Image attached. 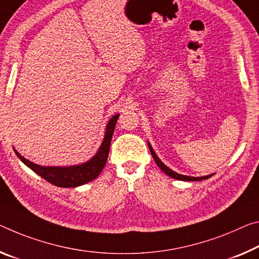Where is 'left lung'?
Returning <instances> with one entry per match:
<instances>
[{"label": "left lung", "mask_w": 259, "mask_h": 259, "mask_svg": "<svg viewBox=\"0 0 259 259\" xmlns=\"http://www.w3.org/2000/svg\"><path fill=\"white\" fill-rule=\"evenodd\" d=\"M149 149H150V152H151L152 157H153V159H154V161L157 162V165L160 167V169H161L162 171H165V173H166L168 176H170V178L176 179V180H182V181H202V180L211 178V175L203 176V178H192V176H186V175H181V174L175 173L174 170L169 169V168H168L167 166L163 165V163L161 162V160H160V159L157 157V154H155V152L153 151V149H152V146H151L150 144H149Z\"/></svg>", "instance_id": "left-lung-1"}]
</instances>
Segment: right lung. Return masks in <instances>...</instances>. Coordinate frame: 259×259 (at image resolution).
I'll return each instance as SVG.
<instances>
[{"label":"right lung","instance_id":"right-lung-1","mask_svg":"<svg viewBox=\"0 0 259 259\" xmlns=\"http://www.w3.org/2000/svg\"><path fill=\"white\" fill-rule=\"evenodd\" d=\"M118 116L120 115L117 114L110 118L107 129H106L104 142H102L99 151H98V153L90 161L83 163V165L71 167H42L35 165V163L31 162L30 160L22 157L17 151L15 152L17 154V157L27 167H30L34 173L40 175L41 178L46 180L49 183L61 188H75L81 186V184L88 183L98 178L101 173V170L104 169L108 158L110 142H112L114 129L115 125H116Z\"/></svg>","mask_w":259,"mask_h":259}]
</instances>
